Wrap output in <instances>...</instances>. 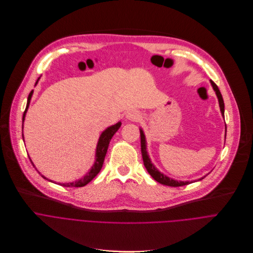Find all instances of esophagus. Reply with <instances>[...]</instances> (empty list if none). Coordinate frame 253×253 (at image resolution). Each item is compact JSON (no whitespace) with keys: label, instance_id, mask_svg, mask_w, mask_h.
<instances>
[{"label":"esophagus","instance_id":"1","mask_svg":"<svg viewBox=\"0 0 253 253\" xmlns=\"http://www.w3.org/2000/svg\"><path fill=\"white\" fill-rule=\"evenodd\" d=\"M126 118L130 121H133V122H136L140 119V114L139 112L135 111V110H131L129 111L127 114H126Z\"/></svg>","mask_w":253,"mask_h":253}]
</instances>
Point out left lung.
<instances>
[{
    "label": "left lung",
    "mask_w": 253,
    "mask_h": 253,
    "mask_svg": "<svg viewBox=\"0 0 253 253\" xmlns=\"http://www.w3.org/2000/svg\"><path fill=\"white\" fill-rule=\"evenodd\" d=\"M211 85L213 87V89L215 90V93L217 95V98H218V102H219V107H220V111H221V114L224 118V103H223V98H222V95L220 93V90L218 88V86L215 84V83H213L212 81H211ZM226 128V127H225ZM225 136H226V132H225ZM140 149H141V156H142V160H143V165L146 169V170L148 171V173L153 176V178L155 180H157L158 182L162 183V184H165V185H168V186H173V187H177V186H183V185H187L189 183H191V181H177V180H174L172 178H169L168 176H166L165 174L161 173L156 168L155 166L151 164L148 156H147V153H146V144H145V137H144V134H143V131L140 129ZM204 178V177H203ZM203 178H200L199 180H201Z\"/></svg>",
    "instance_id": "obj_1"
}]
</instances>
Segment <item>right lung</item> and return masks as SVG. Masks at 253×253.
Here are the masks:
<instances>
[{"label": "right lung", "instance_id": "right-lung-1", "mask_svg": "<svg viewBox=\"0 0 253 253\" xmlns=\"http://www.w3.org/2000/svg\"><path fill=\"white\" fill-rule=\"evenodd\" d=\"M38 82V81H37ZM32 94H33V90L30 92L29 96H28V103H27V107H26V110L24 112V115H23V123H24V120H25V116H26V113H27V110L29 108V105H30V100H31V97H32ZM122 126V123H118L116 124L115 126H112L110 127H108L103 133L102 135L99 136V139H98V142H97V146H96V153H95V163L93 165V167L91 168V169L87 172L86 175H84L83 178H81L80 180H77V181H74V182H69V183H58L60 185H63V186H67V187H82V186H84L85 184H87L90 180L93 179V177L100 171V169H102L103 168V165H104V161H105V158H106V155H107V151H108V147H109V144H110V141L112 139V137L114 136V134L118 131V129L121 127ZM40 173V172H39ZM44 179H47L45 178L43 175H42ZM48 180V179H47ZM48 181H52V180H48Z\"/></svg>", "mask_w": 253, "mask_h": 253}]
</instances>
